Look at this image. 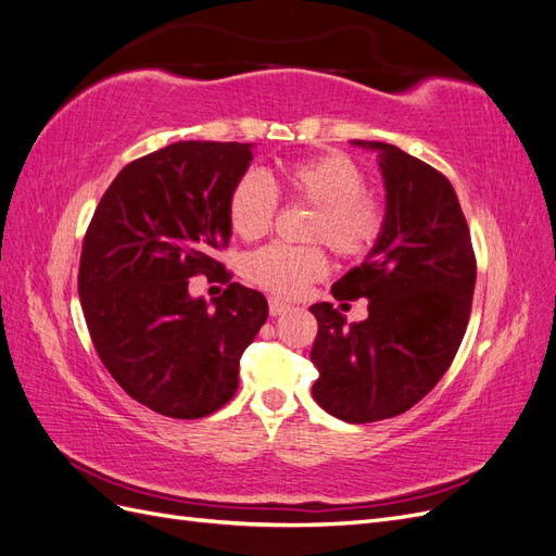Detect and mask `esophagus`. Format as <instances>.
<instances>
[{
	"mask_svg": "<svg viewBox=\"0 0 556 556\" xmlns=\"http://www.w3.org/2000/svg\"><path fill=\"white\" fill-rule=\"evenodd\" d=\"M288 311H290V304H285V301H280V299H276V296L268 299V313H271L274 317L285 315Z\"/></svg>",
	"mask_w": 556,
	"mask_h": 556,
	"instance_id": "obj_1",
	"label": "esophagus"
}]
</instances>
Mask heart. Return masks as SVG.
Returning <instances> with one entry per match:
<instances>
[{"mask_svg": "<svg viewBox=\"0 0 556 556\" xmlns=\"http://www.w3.org/2000/svg\"><path fill=\"white\" fill-rule=\"evenodd\" d=\"M290 197L317 208L308 239L325 241L336 255L364 257L384 229V211L364 194L366 176L348 155L327 153L294 162L280 174ZM278 194L274 185L248 172L229 194V225L241 239H260L274 223ZM327 274V257L319 248L268 245L245 260V276L260 288L296 296Z\"/></svg>", "mask_w": 556, "mask_h": 556, "instance_id": "heart-1", "label": "heart"}]
</instances>
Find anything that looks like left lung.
Masks as SVG:
<instances>
[{"label":"left lung","instance_id":"obj_1","mask_svg":"<svg viewBox=\"0 0 556 556\" xmlns=\"http://www.w3.org/2000/svg\"><path fill=\"white\" fill-rule=\"evenodd\" d=\"M376 150L384 182V229L366 260L333 282L336 299H366L350 323L327 301L311 306L319 371L313 399L350 425L406 413L450 368L470 315L476 255L450 180L401 148Z\"/></svg>","mask_w":556,"mask_h":556}]
</instances>
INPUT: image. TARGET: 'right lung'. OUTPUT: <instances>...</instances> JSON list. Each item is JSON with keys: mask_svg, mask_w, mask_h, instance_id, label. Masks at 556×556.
<instances>
[{"mask_svg": "<svg viewBox=\"0 0 556 556\" xmlns=\"http://www.w3.org/2000/svg\"><path fill=\"white\" fill-rule=\"evenodd\" d=\"M255 143L178 141L134 160L92 215L78 296L99 359L150 410L197 419L237 394L239 359L268 317L262 292L229 282L192 296L231 239L229 194ZM229 280V276H227Z\"/></svg>", "mask_w": 556, "mask_h": 556, "instance_id": "1", "label": "right lung"}]
</instances>
